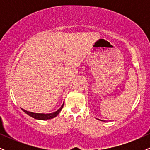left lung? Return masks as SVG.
<instances>
[{"label":"left lung","instance_id":"8db88e82","mask_svg":"<svg viewBox=\"0 0 150 150\" xmlns=\"http://www.w3.org/2000/svg\"><path fill=\"white\" fill-rule=\"evenodd\" d=\"M98 120H99V119H98Z\"/></svg>","mask_w":150,"mask_h":150}]
</instances>
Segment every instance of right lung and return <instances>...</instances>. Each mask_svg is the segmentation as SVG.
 I'll return each instance as SVG.
<instances>
[{"instance_id":"1","label":"right lung","mask_w":150,"mask_h":150,"mask_svg":"<svg viewBox=\"0 0 150 150\" xmlns=\"http://www.w3.org/2000/svg\"><path fill=\"white\" fill-rule=\"evenodd\" d=\"M63 105H64V102H63V105L61 106V107L58 109L57 111H55L53 113H32V112H30V111H27L26 110L22 108V111L24 112L27 113V115L32 117V118H35V119H38V120H48V119H51V118H55L56 116H58V114L61 112V109L63 107Z\"/></svg>"}]
</instances>
